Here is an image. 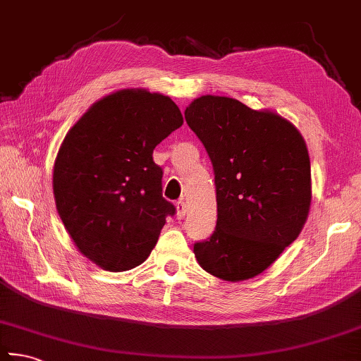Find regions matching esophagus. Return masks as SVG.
I'll use <instances>...</instances> for the list:
<instances>
[{
    "label": "esophagus",
    "instance_id": "1",
    "mask_svg": "<svg viewBox=\"0 0 361 361\" xmlns=\"http://www.w3.org/2000/svg\"><path fill=\"white\" fill-rule=\"evenodd\" d=\"M185 214H186V203H185V200H178L176 202V218L178 219H183L185 218Z\"/></svg>",
    "mask_w": 361,
    "mask_h": 361
}]
</instances>
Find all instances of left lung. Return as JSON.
Wrapping results in <instances>:
<instances>
[{"label": "left lung", "mask_w": 361, "mask_h": 361, "mask_svg": "<svg viewBox=\"0 0 361 361\" xmlns=\"http://www.w3.org/2000/svg\"><path fill=\"white\" fill-rule=\"evenodd\" d=\"M188 126L213 164L218 221L194 245L199 265L224 281L265 271L303 228L311 205V162L298 129L270 110L226 96H200Z\"/></svg>", "instance_id": "left-lung-1"}]
</instances>
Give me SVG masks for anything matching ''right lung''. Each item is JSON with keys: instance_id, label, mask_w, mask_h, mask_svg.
Wrapping results in <instances>:
<instances>
[{"instance_id": "1", "label": "right lung", "mask_w": 361, "mask_h": 361, "mask_svg": "<svg viewBox=\"0 0 361 361\" xmlns=\"http://www.w3.org/2000/svg\"><path fill=\"white\" fill-rule=\"evenodd\" d=\"M181 124L169 96L133 88L94 102L64 137L54 166L56 212L78 251L104 270L143 264L175 214L153 149Z\"/></svg>"}]
</instances>
